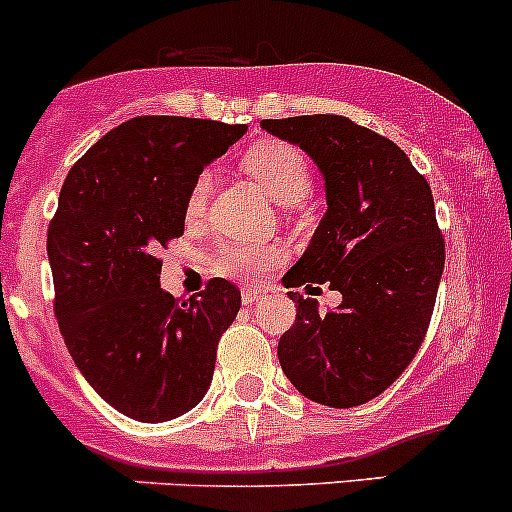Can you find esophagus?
<instances>
[{
	"mask_svg": "<svg viewBox=\"0 0 512 512\" xmlns=\"http://www.w3.org/2000/svg\"><path fill=\"white\" fill-rule=\"evenodd\" d=\"M266 298V293L258 291V288H251V291H244V295H241V300H244V305H254L258 303V300Z\"/></svg>",
	"mask_w": 512,
	"mask_h": 512,
	"instance_id": "1",
	"label": "esophagus"
}]
</instances>
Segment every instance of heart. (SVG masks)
Wrapping results in <instances>:
<instances>
[{
	"instance_id": "1",
	"label": "heart",
	"mask_w": 512,
	"mask_h": 512,
	"mask_svg": "<svg viewBox=\"0 0 512 512\" xmlns=\"http://www.w3.org/2000/svg\"><path fill=\"white\" fill-rule=\"evenodd\" d=\"M241 167L281 204H298L310 189V165L303 152L286 140H261L241 157ZM212 179L202 172L192 182L184 202L189 221L199 219L207 207ZM283 258V246L273 241H226L214 256V271L226 278L256 283Z\"/></svg>"
}]
</instances>
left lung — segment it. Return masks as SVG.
Masks as SVG:
<instances>
[{
  "instance_id": "1",
  "label": "left lung",
  "mask_w": 512,
  "mask_h": 512,
  "mask_svg": "<svg viewBox=\"0 0 512 512\" xmlns=\"http://www.w3.org/2000/svg\"><path fill=\"white\" fill-rule=\"evenodd\" d=\"M261 128L308 152L328 194V212L283 283L342 293L328 313L288 293L295 323L281 335L278 362L303 397L360 407L407 370L429 330L446 261L431 187L402 147L345 115L261 120Z\"/></svg>"
}]
</instances>
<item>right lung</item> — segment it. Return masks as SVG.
I'll return each mask as SVG.
<instances>
[{"label":"right lung","mask_w":512,"mask_h":512,"mask_svg":"<svg viewBox=\"0 0 512 512\" xmlns=\"http://www.w3.org/2000/svg\"><path fill=\"white\" fill-rule=\"evenodd\" d=\"M246 125L140 115L105 133L68 172L46 251L63 340L86 382L118 412L160 424L202 402L241 291L212 278L184 300L160 288L157 251L184 234L204 165Z\"/></svg>","instance_id":"obj_1"}]
</instances>
